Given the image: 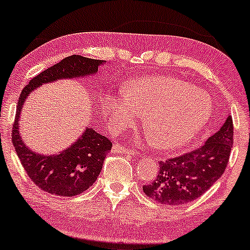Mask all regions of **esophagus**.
<instances>
[{
  "instance_id": "34e87169",
  "label": "esophagus",
  "mask_w": 250,
  "mask_h": 250,
  "mask_svg": "<svg viewBox=\"0 0 250 250\" xmlns=\"http://www.w3.org/2000/svg\"><path fill=\"white\" fill-rule=\"evenodd\" d=\"M113 151H115V153L127 154V155H135V153L133 150H131V149L125 148V147H122V146H120V145H114L113 146Z\"/></svg>"
}]
</instances>
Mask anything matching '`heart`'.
I'll return each instance as SVG.
<instances>
[{"label": "heart", "mask_w": 250, "mask_h": 250, "mask_svg": "<svg viewBox=\"0 0 250 250\" xmlns=\"http://www.w3.org/2000/svg\"><path fill=\"white\" fill-rule=\"evenodd\" d=\"M102 110L111 128L127 127L142 114L155 147L182 148L206 127L211 103L203 91L171 76H147L129 83L125 90L105 95Z\"/></svg>", "instance_id": "1"}]
</instances>
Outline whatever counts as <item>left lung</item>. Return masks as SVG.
<instances>
[{"mask_svg":"<svg viewBox=\"0 0 250 250\" xmlns=\"http://www.w3.org/2000/svg\"><path fill=\"white\" fill-rule=\"evenodd\" d=\"M233 120L227 116L216 133L202 147L182 156L160 162L156 179L143 191L167 206H180L199 199L225 173L233 147Z\"/></svg>","mask_w":250,"mask_h":250,"instance_id":"left-lung-1","label":"left lung"}]
</instances>
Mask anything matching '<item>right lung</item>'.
Segmentation results:
<instances>
[{
  "instance_id": "add662e5",
  "label": "right lung",
  "mask_w": 250,
  "mask_h": 250,
  "mask_svg": "<svg viewBox=\"0 0 250 250\" xmlns=\"http://www.w3.org/2000/svg\"><path fill=\"white\" fill-rule=\"evenodd\" d=\"M102 60H93L80 55L63 59L53 67L34 77L22 90L17 103L15 123L13 127V145L21 165L31 181L42 190L59 196H75L94 185L101 173L111 142L93 128L85 127L82 134L69 147L55 154H40L25 145L20 133V117L28 96L42 87L59 80H77L94 76Z\"/></svg>"
}]
</instances>
